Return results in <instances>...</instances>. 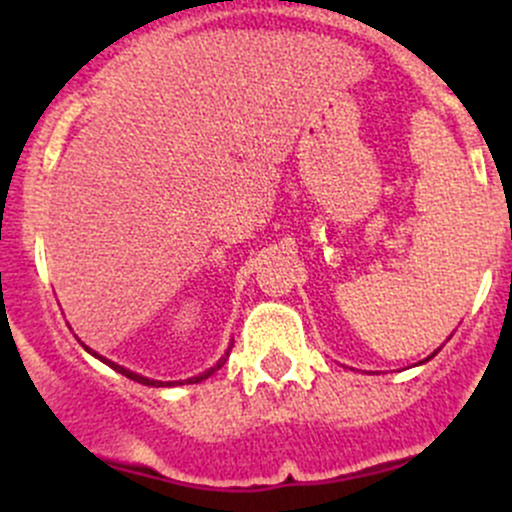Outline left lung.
I'll list each match as a JSON object with an SVG mask.
<instances>
[{"instance_id": "left-lung-1", "label": "left lung", "mask_w": 512, "mask_h": 512, "mask_svg": "<svg viewBox=\"0 0 512 512\" xmlns=\"http://www.w3.org/2000/svg\"><path fill=\"white\" fill-rule=\"evenodd\" d=\"M438 349H441V347H438ZM438 349H436V352H433L431 356H428V359H433V356H436V354H438ZM428 359H423V361H428ZM423 361H421V364H423Z\"/></svg>"}]
</instances>
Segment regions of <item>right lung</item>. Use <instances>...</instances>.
<instances>
[{
	"label": "right lung",
	"instance_id": "obj_1",
	"mask_svg": "<svg viewBox=\"0 0 512 512\" xmlns=\"http://www.w3.org/2000/svg\"><path fill=\"white\" fill-rule=\"evenodd\" d=\"M84 344V342H81ZM84 349L89 354H94L96 359H101L103 364H108L111 366L113 371H118V374H123V376H128V379H133V381H138V384H146V386H180V384H198V381H203V379H208V376H213L215 371L220 369V366L225 364V359L227 356H230V349L232 347H227V352H225V356H220V361L215 366H210L208 371H203V374H198V376H190V379H185V381H156V379H148V376H141V374H136V371H131V369H126V366H118V364H113L111 359H106V356H101V354H96V352H91L89 347H86L84 344Z\"/></svg>",
	"mask_w": 512,
	"mask_h": 512
}]
</instances>
